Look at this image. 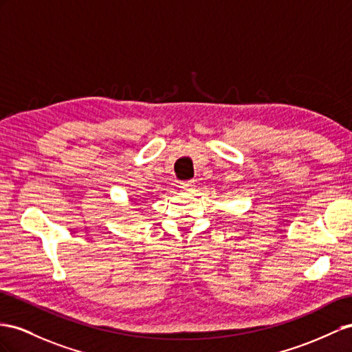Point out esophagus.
<instances>
[{
	"label": "esophagus",
	"mask_w": 352,
	"mask_h": 352,
	"mask_svg": "<svg viewBox=\"0 0 352 352\" xmlns=\"http://www.w3.org/2000/svg\"><path fill=\"white\" fill-rule=\"evenodd\" d=\"M195 179H187V182L179 183V188H183L184 192H192L195 188Z\"/></svg>",
	"instance_id": "34e87169"
}]
</instances>
